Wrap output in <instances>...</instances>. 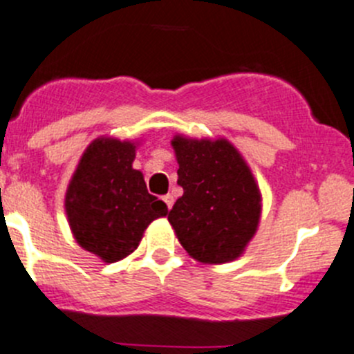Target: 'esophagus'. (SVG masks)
<instances>
[{
    "instance_id": "1",
    "label": "esophagus",
    "mask_w": 354,
    "mask_h": 354,
    "mask_svg": "<svg viewBox=\"0 0 354 354\" xmlns=\"http://www.w3.org/2000/svg\"><path fill=\"white\" fill-rule=\"evenodd\" d=\"M162 201L166 202V205H167V209H171L173 207V202H174V197L171 194H167V195H164L162 197Z\"/></svg>"
}]
</instances>
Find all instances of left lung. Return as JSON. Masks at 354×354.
Segmentation results:
<instances>
[{
  "label": "left lung",
  "instance_id": "obj_1",
  "mask_svg": "<svg viewBox=\"0 0 354 354\" xmlns=\"http://www.w3.org/2000/svg\"><path fill=\"white\" fill-rule=\"evenodd\" d=\"M183 195L167 214L194 259L221 264L242 256L261 218V192L239 150L225 138L171 142Z\"/></svg>",
  "mask_w": 354,
  "mask_h": 354
}]
</instances>
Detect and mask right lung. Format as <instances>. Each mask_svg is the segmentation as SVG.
<instances>
[{
  "label": "right lung",
  "mask_w": 354,
  "mask_h": 354,
  "mask_svg": "<svg viewBox=\"0 0 354 354\" xmlns=\"http://www.w3.org/2000/svg\"><path fill=\"white\" fill-rule=\"evenodd\" d=\"M136 143L97 138L82 153L65 194L74 239L105 263L124 259L138 247L147 226L167 214L133 169Z\"/></svg>",
  "instance_id": "right-lung-1"
}]
</instances>
